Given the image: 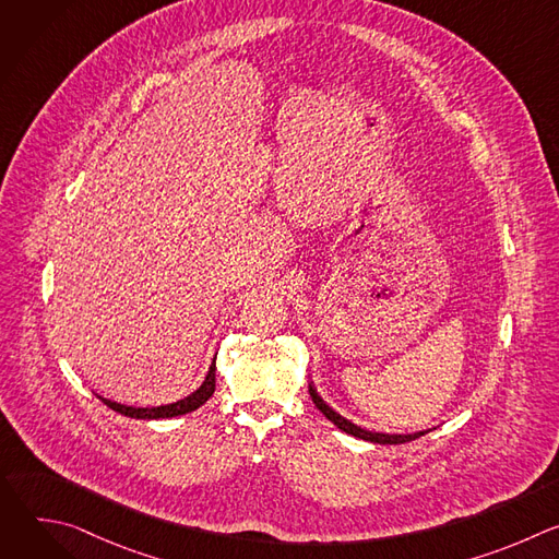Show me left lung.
Masks as SVG:
<instances>
[{"mask_svg": "<svg viewBox=\"0 0 559 559\" xmlns=\"http://www.w3.org/2000/svg\"><path fill=\"white\" fill-rule=\"evenodd\" d=\"M309 395H311L313 405L318 407V412H321L328 420H332L341 431L352 433V436H356V438H362V440H367V442H376V444H405V442H412V440H416V438H420V436L427 433V431H418V433L401 436V433H376V431H367V429H362V427L349 423V420L343 418L341 414H336L330 405H325V401H323L321 395H318V391L313 389V384H309Z\"/></svg>", "mask_w": 559, "mask_h": 559, "instance_id": "1", "label": "left lung"}]
</instances>
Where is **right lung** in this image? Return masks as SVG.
Wrapping results in <instances>:
<instances>
[{"label":"right lung","instance_id":"right-lung-1","mask_svg":"<svg viewBox=\"0 0 559 559\" xmlns=\"http://www.w3.org/2000/svg\"><path fill=\"white\" fill-rule=\"evenodd\" d=\"M214 386H216V358H214V362L210 365V371H207L203 384H201L194 393H190L188 397H183V401H179V403L162 405V407H126V405L106 401V397H102V403H104L106 407H110L112 412H117V414H121V416H128V418H136V420L175 418V416L190 414V412L199 409L203 403H207V397L214 393Z\"/></svg>","mask_w":559,"mask_h":559}]
</instances>
